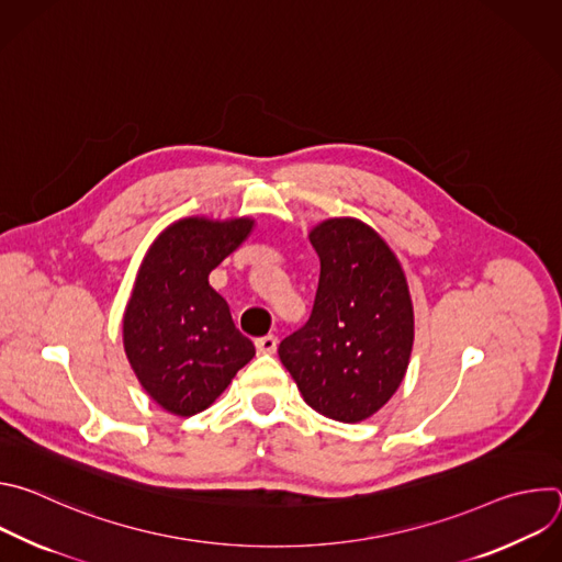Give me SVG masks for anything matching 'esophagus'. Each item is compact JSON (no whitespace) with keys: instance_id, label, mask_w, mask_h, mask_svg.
Wrapping results in <instances>:
<instances>
[{"instance_id":"obj_1","label":"esophagus","mask_w":562,"mask_h":562,"mask_svg":"<svg viewBox=\"0 0 562 562\" xmlns=\"http://www.w3.org/2000/svg\"><path fill=\"white\" fill-rule=\"evenodd\" d=\"M256 349H258L260 353H276V349H278V338H276L273 334L262 336V338L256 340Z\"/></svg>"}]
</instances>
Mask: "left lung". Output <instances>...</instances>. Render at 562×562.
Returning <instances> with one entry per match:
<instances>
[{
	"label": "left lung",
	"instance_id": "left-lung-1",
	"mask_svg": "<svg viewBox=\"0 0 562 562\" xmlns=\"http://www.w3.org/2000/svg\"><path fill=\"white\" fill-rule=\"evenodd\" d=\"M308 239L319 258L313 311L278 353L311 409L360 423L389 403L409 367L407 278L384 239L360 220H325Z\"/></svg>",
	"mask_w": 562,
	"mask_h": 562
}]
</instances>
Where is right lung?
<instances>
[{
    "label": "right lung",
    "mask_w": 562,
    "mask_h": 562,
    "mask_svg": "<svg viewBox=\"0 0 562 562\" xmlns=\"http://www.w3.org/2000/svg\"><path fill=\"white\" fill-rule=\"evenodd\" d=\"M251 228V217H184L159 233L142 260L124 311V351L144 391L169 414L211 407L256 356L209 284Z\"/></svg>",
    "instance_id": "obj_1"
}]
</instances>
